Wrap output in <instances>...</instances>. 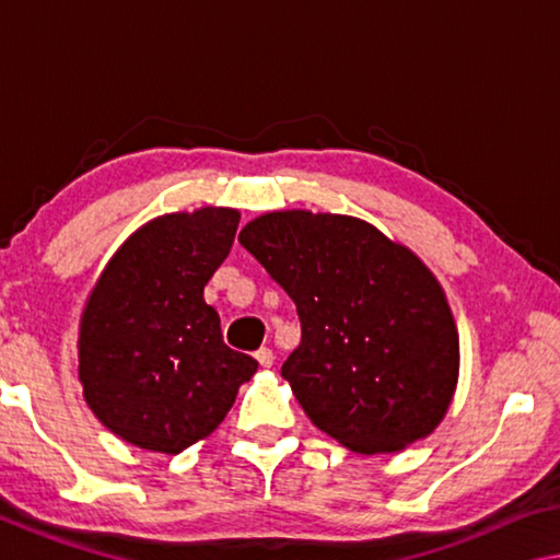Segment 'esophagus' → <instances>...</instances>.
<instances>
[{
  "mask_svg": "<svg viewBox=\"0 0 560 560\" xmlns=\"http://www.w3.org/2000/svg\"><path fill=\"white\" fill-rule=\"evenodd\" d=\"M254 358H257V363H259L261 368H271V365H273V353H271V348H259L257 353H254Z\"/></svg>",
  "mask_w": 560,
  "mask_h": 560,
  "instance_id": "esophagus-1",
  "label": "esophagus"
}]
</instances>
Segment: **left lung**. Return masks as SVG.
<instances>
[{
	"mask_svg": "<svg viewBox=\"0 0 560 560\" xmlns=\"http://www.w3.org/2000/svg\"><path fill=\"white\" fill-rule=\"evenodd\" d=\"M240 244L296 303L301 343L283 360L303 412L360 454L428 438L452 402L459 338L444 291L373 224L269 212Z\"/></svg>",
	"mask_w": 560,
	"mask_h": 560,
	"instance_id": "1",
	"label": "left lung"
}]
</instances>
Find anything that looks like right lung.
Returning <instances> with one entry per match:
<instances>
[{
  "label": "right lung",
  "mask_w": 560,
  "mask_h": 560,
  "mask_svg": "<svg viewBox=\"0 0 560 560\" xmlns=\"http://www.w3.org/2000/svg\"><path fill=\"white\" fill-rule=\"evenodd\" d=\"M240 212L205 207L140 226L113 254L81 318L79 377L98 420L140 450L179 454L220 428L257 360L224 346L205 283Z\"/></svg>",
  "instance_id": "1"
}]
</instances>
